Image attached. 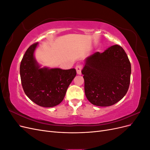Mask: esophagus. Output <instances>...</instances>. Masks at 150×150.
<instances>
[{"label": "esophagus", "instance_id": "34e87169", "mask_svg": "<svg viewBox=\"0 0 150 150\" xmlns=\"http://www.w3.org/2000/svg\"><path fill=\"white\" fill-rule=\"evenodd\" d=\"M83 66L81 65H77L76 67V72L77 74L81 75V70H82Z\"/></svg>", "mask_w": 150, "mask_h": 150}]
</instances>
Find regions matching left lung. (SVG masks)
I'll list each match as a JSON object with an SVG mask.
<instances>
[{"instance_id":"8db88e82","label":"left lung","mask_w":150,"mask_h":150,"mask_svg":"<svg viewBox=\"0 0 150 150\" xmlns=\"http://www.w3.org/2000/svg\"><path fill=\"white\" fill-rule=\"evenodd\" d=\"M81 72L88 101L95 106H110L120 101L128 91L131 64L121 46L114 45L103 52L86 58Z\"/></svg>"}]
</instances>
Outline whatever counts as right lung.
<instances>
[{
    "label": "right lung",
    "mask_w": 150,
    "mask_h": 150,
    "mask_svg": "<svg viewBox=\"0 0 150 150\" xmlns=\"http://www.w3.org/2000/svg\"><path fill=\"white\" fill-rule=\"evenodd\" d=\"M39 43L27 50L21 61L20 75L25 94L38 105L51 108L60 104L76 75L75 69L42 67L36 61L34 52Z\"/></svg>",
    "instance_id": "obj_1"
}]
</instances>
